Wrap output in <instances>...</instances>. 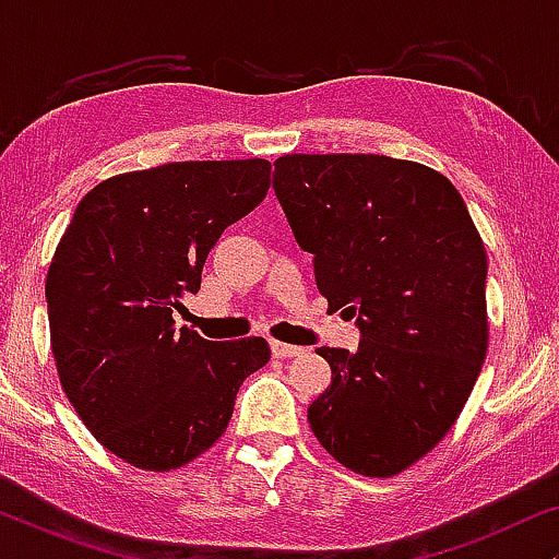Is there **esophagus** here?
I'll return each mask as SVG.
<instances>
[{"instance_id": "esophagus-1", "label": "esophagus", "mask_w": 559, "mask_h": 559, "mask_svg": "<svg viewBox=\"0 0 559 559\" xmlns=\"http://www.w3.org/2000/svg\"><path fill=\"white\" fill-rule=\"evenodd\" d=\"M270 348L274 358H293L302 354L300 346H289V343H282V341H272Z\"/></svg>"}]
</instances>
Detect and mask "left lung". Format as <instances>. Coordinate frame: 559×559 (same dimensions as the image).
<instances>
[{
  "instance_id": "left-lung-1",
  "label": "left lung",
  "mask_w": 559,
  "mask_h": 559,
  "mask_svg": "<svg viewBox=\"0 0 559 559\" xmlns=\"http://www.w3.org/2000/svg\"><path fill=\"white\" fill-rule=\"evenodd\" d=\"M274 193L328 308L361 343L318 348L331 386L310 430L348 471L389 478L450 432L488 350L486 247L432 167L384 155H282Z\"/></svg>"
}]
</instances>
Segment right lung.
<instances>
[{"mask_svg":"<svg viewBox=\"0 0 559 559\" xmlns=\"http://www.w3.org/2000/svg\"><path fill=\"white\" fill-rule=\"evenodd\" d=\"M272 165L198 159L121 173L83 195L52 254L50 348L60 386L106 450L175 471L226 432L264 338L205 341L173 312L201 289L209 251L270 190Z\"/></svg>","mask_w":559,"mask_h":559,"instance_id":"1","label":"right lung"}]
</instances>
